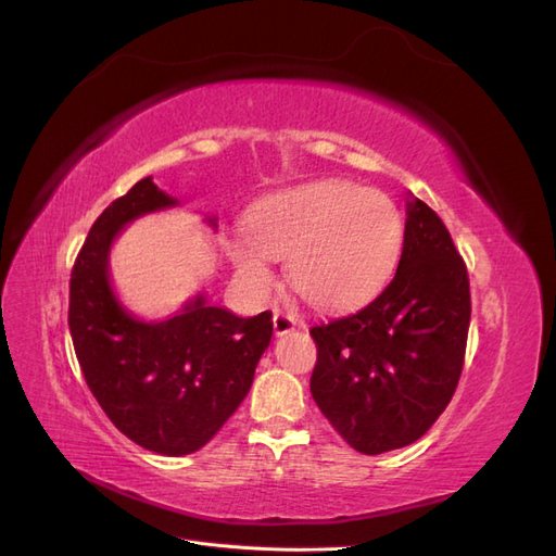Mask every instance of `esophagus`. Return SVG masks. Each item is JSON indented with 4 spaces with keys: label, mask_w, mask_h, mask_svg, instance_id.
<instances>
[{
    "label": "esophagus",
    "mask_w": 556,
    "mask_h": 556,
    "mask_svg": "<svg viewBox=\"0 0 556 556\" xmlns=\"http://www.w3.org/2000/svg\"><path fill=\"white\" fill-rule=\"evenodd\" d=\"M296 325H299V317L294 313H288V311H276L274 313V329H276L278 336L296 329Z\"/></svg>",
    "instance_id": "34e87169"
}]
</instances>
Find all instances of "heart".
<instances>
[{
	"label": "heart",
	"mask_w": 556,
	"mask_h": 556,
	"mask_svg": "<svg viewBox=\"0 0 556 556\" xmlns=\"http://www.w3.org/2000/svg\"><path fill=\"white\" fill-rule=\"evenodd\" d=\"M252 239L233 243L237 271L271 278V257H290L299 294L319 308H348L378 292L403 248V217L390 197L355 182L299 185L266 197L248 220Z\"/></svg>",
	"instance_id": "b5f03b06"
}]
</instances>
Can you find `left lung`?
Listing matches in <instances>:
<instances>
[{
    "label": "left lung",
    "mask_w": 556,
    "mask_h": 556,
    "mask_svg": "<svg viewBox=\"0 0 556 556\" xmlns=\"http://www.w3.org/2000/svg\"><path fill=\"white\" fill-rule=\"evenodd\" d=\"M468 325L466 264L441 217L413 199L390 285L362 311L311 329L317 408L362 454L415 443L457 390Z\"/></svg>",
    "instance_id": "left-lung-1"
}]
</instances>
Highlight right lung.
<instances>
[{
  "instance_id": "1",
  "label": "right lung",
  "mask_w": 556,
  "mask_h": 556,
  "mask_svg": "<svg viewBox=\"0 0 556 556\" xmlns=\"http://www.w3.org/2000/svg\"><path fill=\"white\" fill-rule=\"evenodd\" d=\"M176 204L150 176L139 180L97 217L70 282V331L90 392L129 441L166 457L192 454L223 429L274 336L271 311L239 317L201 294L164 323H141L117 304L113 239L137 217Z\"/></svg>"
}]
</instances>
